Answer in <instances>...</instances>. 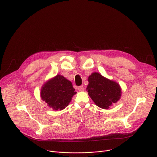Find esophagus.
<instances>
[{
	"label": "esophagus",
	"mask_w": 157,
	"mask_h": 157,
	"mask_svg": "<svg viewBox=\"0 0 157 157\" xmlns=\"http://www.w3.org/2000/svg\"><path fill=\"white\" fill-rule=\"evenodd\" d=\"M84 86H83V85H81V86H78V90H79V91H83L84 90Z\"/></svg>",
	"instance_id": "1"
}]
</instances>
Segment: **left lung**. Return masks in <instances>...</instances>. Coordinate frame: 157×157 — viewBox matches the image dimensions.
<instances>
[{"label":"left lung","instance_id":"8db88e82","mask_svg":"<svg viewBox=\"0 0 157 157\" xmlns=\"http://www.w3.org/2000/svg\"><path fill=\"white\" fill-rule=\"evenodd\" d=\"M86 88L88 95L95 104L102 109H109L121 97V90L117 82L104 77L98 72H93L88 78Z\"/></svg>","mask_w":157,"mask_h":157}]
</instances>
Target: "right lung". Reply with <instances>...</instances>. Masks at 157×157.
I'll return each instance as SVG.
<instances>
[{
  "label": "right lung",
  "mask_w": 157,
  "mask_h": 157,
  "mask_svg": "<svg viewBox=\"0 0 157 157\" xmlns=\"http://www.w3.org/2000/svg\"><path fill=\"white\" fill-rule=\"evenodd\" d=\"M76 93L71 82L63 75H57L45 83L40 96L50 107L55 110H61L69 105Z\"/></svg>",
  "instance_id": "obj_1"
}]
</instances>
